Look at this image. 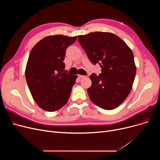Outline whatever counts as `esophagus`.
I'll return each instance as SVG.
<instances>
[{
    "label": "esophagus",
    "mask_w": 160,
    "mask_h": 160,
    "mask_svg": "<svg viewBox=\"0 0 160 160\" xmlns=\"http://www.w3.org/2000/svg\"><path fill=\"white\" fill-rule=\"evenodd\" d=\"M84 77H85V76L78 74V78H84Z\"/></svg>",
    "instance_id": "34e87169"
}]
</instances>
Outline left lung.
<instances>
[{"instance_id": "1", "label": "left lung", "mask_w": 160, "mask_h": 160, "mask_svg": "<svg viewBox=\"0 0 160 160\" xmlns=\"http://www.w3.org/2000/svg\"><path fill=\"white\" fill-rule=\"evenodd\" d=\"M78 38L89 60L102 68L99 75L89 76V98L100 108L113 110L128 96L135 79L136 66L132 50L110 32H90Z\"/></svg>"}]
</instances>
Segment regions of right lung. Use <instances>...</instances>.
<instances>
[{"label": "right lung", "instance_id": "right-lung-1", "mask_svg": "<svg viewBox=\"0 0 160 160\" xmlns=\"http://www.w3.org/2000/svg\"><path fill=\"white\" fill-rule=\"evenodd\" d=\"M77 36H48L40 40L30 53L25 77L31 95L43 110L53 112L68 102L77 75L65 71L67 48Z\"/></svg>", "mask_w": 160, "mask_h": 160}]
</instances>
